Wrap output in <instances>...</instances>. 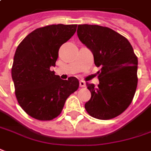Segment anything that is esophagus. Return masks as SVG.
I'll return each mask as SVG.
<instances>
[{"mask_svg": "<svg viewBox=\"0 0 151 151\" xmlns=\"http://www.w3.org/2000/svg\"><path fill=\"white\" fill-rule=\"evenodd\" d=\"M80 86H81V87H85V86H86V82L83 81H80Z\"/></svg>", "mask_w": 151, "mask_h": 151, "instance_id": "esophagus-1", "label": "esophagus"}]
</instances>
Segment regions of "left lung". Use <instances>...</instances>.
Listing matches in <instances>:
<instances>
[{"instance_id":"obj_1","label":"left lung","mask_w":151,"mask_h":151,"mask_svg":"<svg viewBox=\"0 0 151 151\" xmlns=\"http://www.w3.org/2000/svg\"><path fill=\"white\" fill-rule=\"evenodd\" d=\"M80 40L91 50L99 84H87L91 93L85 108L90 116L109 120L128 108L137 87L138 59L125 37L111 28L97 25H79Z\"/></svg>"}]
</instances>
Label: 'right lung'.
Here are the masks:
<instances>
[{
  "label": "right lung",
  "instance_id": "add662e5",
  "mask_svg": "<svg viewBox=\"0 0 151 151\" xmlns=\"http://www.w3.org/2000/svg\"><path fill=\"white\" fill-rule=\"evenodd\" d=\"M77 25H50L33 31L17 46L12 76L17 101L29 116L50 120L59 116L65 102L79 87L74 76L61 80L51 71L59 49L71 38Z\"/></svg>",
  "mask_w": 151,
  "mask_h": 151
}]
</instances>
